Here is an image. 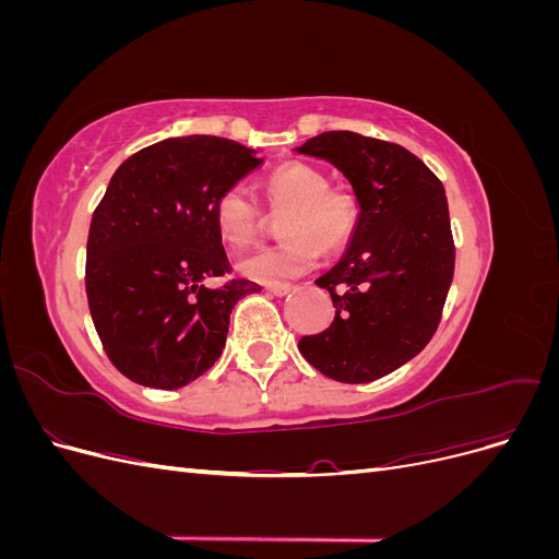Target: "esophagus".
I'll return each instance as SVG.
<instances>
[{
  "instance_id": "1",
  "label": "esophagus",
  "mask_w": 559,
  "mask_h": 559,
  "mask_svg": "<svg viewBox=\"0 0 559 559\" xmlns=\"http://www.w3.org/2000/svg\"><path fill=\"white\" fill-rule=\"evenodd\" d=\"M265 292L273 294V296H286L292 292V286L289 284H267Z\"/></svg>"
}]
</instances>
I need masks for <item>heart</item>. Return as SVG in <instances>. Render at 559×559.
<instances>
[{
	"mask_svg": "<svg viewBox=\"0 0 559 559\" xmlns=\"http://www.w3.org/2000/svg\"><path fill=\"white\" fill-rule=\"evenodd\" d=\"M267 207L284 212V240L265 245L240 259V275L261 284L294 280L319 261V245L326 251L343 249L357 233L359 198L343 186H329V175L317 165L286 160L259 181ZM216 235L233 249H245L259 238L263 210L242 186H228L214 202Z\"/></svg>",
	"mask_w": 559,
	"mask_h": 559,
	"instance_id": "1",
	"label": "heart"
}]
</instances>
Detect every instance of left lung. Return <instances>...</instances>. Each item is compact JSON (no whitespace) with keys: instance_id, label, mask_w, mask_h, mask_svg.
<instances>
[{"instance_id":"left-lung-1","label":"left lung","mask_w":559,"mask_h":559,"mask_svg":"<svg viewBox=\"0 0 559 559\" xmlns=\"http://www.w3.org/2000/svg\"><path fill=\"white\" fill-rule=\"evenodd\" d=\"M300 154L333 163L359 198L345 257L317 284L335 317L298 349L337 382H370L427 347L454 275V240L441 179L408 148L359 132H321Z\"/></svg>"}]
</instances>
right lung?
<instances>
[{
  "mask_svg": "<svg viewBox=\"0 0 559 559\" xmlns=\"http://www.w3.org/2000/svg\"><path fill=\"white\" fill-rule=\"evenodd\" d=\"M263 163L212 134L151 144L114 173L93 212L86 294L109 361L132 382L179 389L222 357L230 312L259 284L230 277L214 202Z\"/></svg>",
  "mask_w": 559,
  "mask_h": 559,
  "instance_id": "add662e5",
  "label": "right lung"
}]
</instances>
